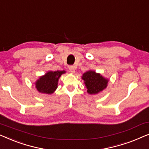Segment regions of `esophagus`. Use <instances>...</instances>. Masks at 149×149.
Wrapping results in <instances>:
<instances>
[{"mask_svg":"<svg viewBox=\"0 0 149 149\" xmlns=\"http://www.w3.org/2000/svg\"><path fill=\"white\" fill-rule=\"evenodd\" d=\"M69 70H70V72H74L75 71V68H74V66H69Z\"/></svg>","mask_w":149,"mask_h":149,"instance_id":"obj_1","label":"esophagus"}]
</instances>
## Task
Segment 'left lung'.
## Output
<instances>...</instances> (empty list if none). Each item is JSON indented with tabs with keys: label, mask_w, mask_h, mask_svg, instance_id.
<instances>
[{
	"label": "left lung",
	"mask_w": 149,
	"mask_h": 149,
	"mask_svg": "<svg viewBox=\"0 0 149 149\" xmlns=\"http://www.w3.org/2000/svg\"><path fill=\"white\" fill-rule=\"evenodd\" d=\"M82 79L84 80L87 92L90 94H95L102 91L107 86L108 80L95 73L94 71H87L83 75Z\"/></svg>",
	"instance_id": "left-lung-1"
}]
</instances>
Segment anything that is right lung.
Here are the masks:
<instances>
[{
  "label": "right lung",
  "mask_w": 149,
  "mask_h": 149,
  "mask_svg": "<svg viewBox=\"0 0 149 149\" xmlns=\"http://www.w3.org/2000/svg\"><path fill=\"white\" fill-rule=\"evenodd\" d=\"M65 73L64 70L50 71L43 77H41L36 83V87L39 92L51 94L58 87V82L60 77Z\"/></svg>",
  "instance_id": "right-lung-1"
}]
</instances>
